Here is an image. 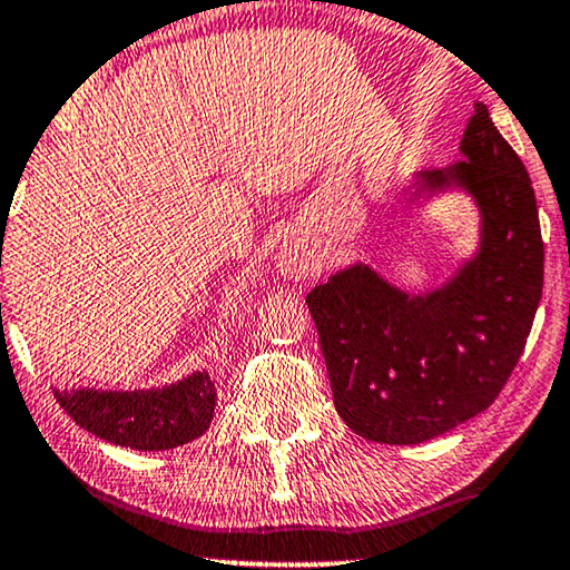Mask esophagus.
Wrapping results in <instances>:
<instances>
[{
  "label": "esophagus",
  "instance_id": "esophagus-1",
  "mask_svg": "<svg viewBox=\"0 0 570 570\" xmlns=\"http://www.w3.org/2000/svg\"><path fill=\"white\" fill-rule=\"evenodd\" d=\"M279 269H283L287 277L298 279V277H306L308 275L311 262H308L306 254L298 252V248L285 246L283 252H279Z\"/></svg>",
  "mask_w": 570,
  "mask_h": 570
}]
</instances>
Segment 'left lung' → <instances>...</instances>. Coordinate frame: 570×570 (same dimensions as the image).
<instances>
[{"label": "left lung", "mask_w": 570, "mask_h": 570, "mask_svg": "<svg viewBox=\"0 0 570 570\" xmlns=\"http://www.w3.org/2000/svg\"><path fill=\"white\" fill-rule=\"evenodd\" d=\"M464 160L417 170L415 194L464 189L480 209V248L446 285L410 295L368 264L306 295L334 407L363 439L410 446L495 402L517 368L542 298L544 244L524 163L474 104Z\"/></svg>", "instance_id": "obj_1"}]
</instances>
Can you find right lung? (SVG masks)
<instances>
[{"mask_svg":"<svg viewBox=\"0 0 570 570\" xmlns=\"http://www.w3.org/2000/svg\"><path fill=\"white\" fill-rule=\"evenodd\" d=\"M53 396L85 431L137 451L176 449L199 439L213 423L217 400L213 379L205 371L160 389H53Z\"/></svg>","mask_w":570,"mask_h":570,"instance_id":"add662e5","label":"right lung"}]
</instances>
